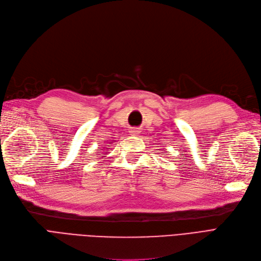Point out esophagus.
I'll return each instance as SVG.
<instances>
[{
    "label": "esophagus",
    "instance_id": "esophagus-1",
    "mask_svg": "<svg viewBox=\"0 0 261 261\" xmlns=\"http://www.w3.org/2000/svg\"><path fill=\"white\" fill-rule=\"evenodd\" d=\"M130 133L133 134V135H139V134H140V130H138V129H132V130L130 131Z\"/></svg>",
    "mask_w": 261,
    "mask_h": 261
}]
</instances>
